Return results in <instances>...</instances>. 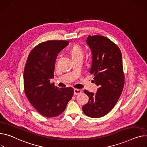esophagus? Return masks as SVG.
I'll return each mask as SVG.
<instances>
[{
	"mask_svg": "<svg viewBox=\"0 0 147 147\" xmlns=\"http://www.w3.org/2000/svg\"><path fill=\"white\" fill-rule=\"evenodd\" d=\"M82 93V90L80 89H74V94L77 95L79 94Z\"/></svg>",
	"mask_w": 147,
	"mask_h": 147,
	"instance_id": "1",
	"label": "esophagus"
}]
</instances>
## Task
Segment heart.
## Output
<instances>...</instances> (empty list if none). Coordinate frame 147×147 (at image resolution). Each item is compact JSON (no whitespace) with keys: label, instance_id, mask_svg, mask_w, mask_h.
<instances>
[{"label":"heart","instance_id":"heart-1","mask_svg":"<svg viewBox=\"0 0 147 147\" xmlns=\"http://www.w3.org/2000/svg\"><path fill=\"white\" fill-rule=\"evenodd\" d=\"M71 57H83V51L81 48L77 45H74L70 50Z\"/></svg>","mask_w":147,"mask_h":147}]
</instances>
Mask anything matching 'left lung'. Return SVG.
I'll return each mask as SVG.
<instances>
[{
    "label": "left lung",
    "mask_w": 147,
    "mask_h": 147,
    "mask_svg": "<svg viewBox=\"0 0 147 147\" xmlns=\"http://www.w3.org/2000/svg\"><path fill=\"white\" fill-rule=\"evenodd\" d=\"M86 41L92 54L89 72L94 76L93 81L99 88L95 94L84 90L89 99L82 110L91 118H100L113 109L123 90L122 54L119 47L105 36L89 35Z\"/></svg>",
    "instance_id": "obj_1"
}]
</instances>
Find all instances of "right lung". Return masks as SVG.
<instances>
[{"instance_id": "obj_1", "label": "right lung", "mask_w": 147, "mask_h": 147, "mask_svg": "<svg viewBox=\"0 0 147 147\" xmlns=\"http://www.w3.org/2000/svg\"><path fill=\"white\" fill-rule=\"evenodd\" d=\"M68 44L62 40L38 44L29 54L25 67V93L34 108L47 118L63 112L74 94L72 87L59 88L50 83L57 56Z\"/></svg>"}]
</instances>
